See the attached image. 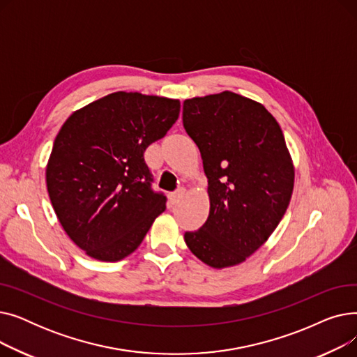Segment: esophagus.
<instances>
[{
  "label": "esophagus",
  "mask_w": 357,
  "mask_h": 357,
  "mask_svg": "<svg viewBox=\"0 0 357 357\" xmlns=\"http://www.w3.org/2000/svg\"><path fill=\"white\" fill-rule=\"evenodd\" d=\"M182 197H183V190H178L175 192L169 194V201H171V204H176Z\"/></svg>",
  "instance_id": "obj_1"
}]
</instances>
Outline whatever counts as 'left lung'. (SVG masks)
Here are the masks:
<instances>
[{"instance_id":"8db88e82","label":"left lung","mask_w":357,"mask_h":357,"mask_svg":"<svg viewBox=\"0 0 357 357\" xmlns=\"http://www.w3.org/2000/svg\"><path fill=\"white\" fill-rule=\"evenodd\" d=\"M185 131L208 178L210 215L186 246L211 268L241 264L269 238L294 190V166L278 121L259 102L224 91L183 101Z\"/></svg>"}]
</instances>
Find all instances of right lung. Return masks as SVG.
I'll use <instances>...</instances> for the list:
<instances>
[{
  "mask_svg": "<svg viewBox=\"0 0 357 357\" xmlns=\"http://www.w3.org/2000/svg\"><path fill=\"white\" fill-rule=\"evenodd\" d=\"M181 104L139 92H114L75 111L53 143L47 192L63 230L88 256L117 261L133 253L166 208L144 162Z\"/></svg>",
  "mask_w": 357,
  "mask_h": 357,
  "instance_id": "add662e5",
  "label": "right lung"
}]
</instances>
